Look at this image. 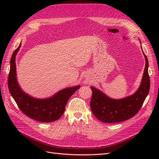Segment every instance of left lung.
<instances>
[{
	"instance_id": "left-lung-1",
	"label": "left lung",
	"mask_w": 159,
	"mask_h": 159,
	"mask_svg": "<svg viewBox=\"0 0 159 159\" xmlns=\"http://www.w3.org/2000/svg\"><path fill=\"white\" fill-rule=\"evenodd\" d=\"M143 53L145 58V68L141 85L133 95L123 99H114L97 88L91 87L92 90L91 109L99 121L108 123L121 122L134 116L141 108L150 89L148 59L143 51Z\"/></svg>"
}]
</instances>
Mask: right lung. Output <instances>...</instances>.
Here are the masks:
<instances>
[{"mask_svg":"<svg viewBox=\"0 0 159 159\" xmlns=\"http://www.w3.org/2000/svg\"><path fill=\"white\" fill-rule=\"evenodd\" d=\"M21 47V42L14 50L11 59V68L8 77V89L22 113L36 121L49 123L56 121L63 115L67 102L80 85L59 91L52 97L37 99L25 93L19 85L16 79V56Z\"/></svg>","mask_w":159,"mask_h":159,"instance_id":"right-lung-1","label":"right lung"}]
</instances>
